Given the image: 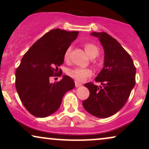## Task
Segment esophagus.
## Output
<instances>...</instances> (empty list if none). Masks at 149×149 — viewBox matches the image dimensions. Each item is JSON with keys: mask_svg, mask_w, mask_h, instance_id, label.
<instances>
[{"mask_svg": "<svg viewBox=\"0 0 149 149\" xmlns=\"http://www.w3.org/2000/svg\"><path fill=\"white\" fill-rule=\"evenodd\" d=\"M75 85H76V88H78V87H80V86H82V84L81 83H78V82H75Z\"/></svg>", "mask_w": 149, "mask_h": 149, "instance_id": "34e87169", "label": "esophagus"}]
</instances>
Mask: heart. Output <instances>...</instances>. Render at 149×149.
Segmentation results:
<instances>
[{"label": "heart", "instance_id": "b5f03b06", "mask_svg": "<svg viewBox=\"0 0 149 149\" xmlns=\"http://www.w3.org/2000/svg\"><path fill=\"white\" fill-rule=\"evenodd\" d=\"M84 49L90 58L96 57L99 54L100 50H99L98 47L95 45V44L92 42H87L84 45ZM70 52H71V47H68L64 52V59H69ZM66 73L71 78L76 80L77 82H83L88 77H90L92 74V71L91 69L88 68H72V69H69L66 71Z\"/></svg>", "mask_w": 149, "mask_h": 149}]
</instances>
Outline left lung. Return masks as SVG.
<instances>
[{
  "mask_svg": "<svg viewBox=\"0 0 149 149\" xmlns=\"http://www.w3.org/2000/svg\"><path fill=\"white\" fill-rule=\"evenodd\" d=\"M104 47V67L95 81L85 84L90 96L83 102L85 110L100 118L110 117L122 109L135 85V68L132 59L115 38L105 32H92Z\"/></svg>",
  "mask_w": 149,
  "mask_h": 149,
  "instance_id": "left-lung-1",
  "label": "left lung"
}]
</instances>
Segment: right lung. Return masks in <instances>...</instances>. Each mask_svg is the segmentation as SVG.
<instances>
[{
  "instance_id": "obj_1",
  "label": "right lung",
  "mask_w": 149,
  "mask_h": 149,
  "mask_svg": "<svg viewBox=\"0 0 149 149\" xmlns=\"http://www.w3.org/2000/svg\"><path fill=\"white\" fill-rule=\"evenodd\" d=\"M78 31L54 29L37 40L22 57L16 70L15 87L22 104L30 113L47 117L57 111L64 94L74 88L72 78L63 76L60 81L49 78L61 73L64 52L76 39Z\"/></svg>"
}]
</instances>
